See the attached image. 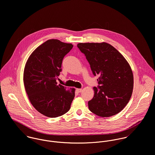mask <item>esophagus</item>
I'll return each mask as SVG.
<instances>
[{
  "mask_svg": "<svg viewBox=\"0 0 155 155\" xmlns=\"http://www.w3.org/2000/svg\"><path fill=\"white\" fill-rule=\"evenodd\" d=\"M77 91L78 93H80V92H81L83 91V90H82V88H77Z\"/></svg>",
  "mask_w": 155,
  "mask_h": 155,
  "instance_id": "1",
  "label": "esophagus"
}]
</instances>
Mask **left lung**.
I'll use <instances>...</instances> for the list:
<instances>
[{"mask_svg":"<svg viewBox=\"0 0 155 155\" xmlns=\"http://www.w3.org/2000/svg\"><path fill=\"white\" fill-rule=\"evenodd\" d=\"M94 75H99L98 88L88 101L90 110L101 117L114 116L125 107L133 93L134 78L127 61L114 47L106 42L80 43Z\"/></svg>","mask_w":155,"mask_h":155,"instance_id":"8db88e82","label":"left lung"}]
</instances>
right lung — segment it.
Returning <instances> with one entry per match:
<instances>
[{
	"instance_id": "add662e5",
	"label": "right lung",
	"mask_w": 155,
	"mask_h": 155,
	"mask_svg": "<svg viewBox=\"0 0 155 155\" xmlns=\"http://www.w3.org/2000/svg\"><path fill=\"white\" fill-rule=\"evenodd\" d=\"M73 45L50 39L37 47L24 68L23 81L28 97L43 115L56 118L66 114L75 97V88L58 85L64 56Z\"/></svg>"
}]
</instances>
